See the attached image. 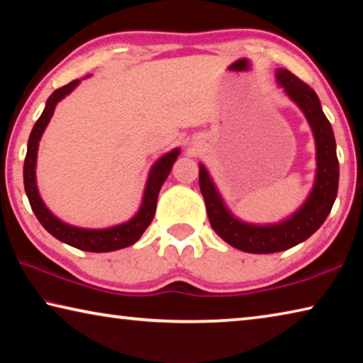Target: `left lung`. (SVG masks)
Returning <instances> with one entry per match:
<instances>
[{"mask_svg":"<svg viewBox=\"0 0 363 363\" xmlns=\"http://www.w3.org/2000/svg\"><path fill=\"white\" fill-rule=\"evenodd\" d=\"M277 83L286 96L303 110L315 139L317 173L314 187L296 213L279 224H248L237 219L227 210L216 186L200 163L199 184L205 199L206 213L214 232L233 248L255 255H267L285 251L304 242L314 233L331 211L337 194L340 163L336 157L335 134L330 121L322 112L320 101L309 84L301 82L291 72L277 69Z\"/></svg>","mask_w":363,"mask_h":363,"instance_id":"obj_1","label":"left lung"}]
</instances>
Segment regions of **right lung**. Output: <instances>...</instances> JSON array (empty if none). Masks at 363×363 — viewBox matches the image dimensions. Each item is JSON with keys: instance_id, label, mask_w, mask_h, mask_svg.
I'll list each match as a JSON object with an SVG mask.
<instances>
[{"instance_id": "1", "label": "right lung", "mask_w": 363, "mask_h": 363, "mask_svg": "<svg viewBox=\"0 0 363 363\" xmlns=\"http://www.w3.org/2000/svg\"><path fill=\"white\" fill-rule=\"evenodd\" d=\"M79 79H75L69 84L62 86L54 91V93L48 97L46 107L43 110L38 121L35 123L32 133H30L28 144H27V155L26 163H23V186H26V194L28 196L30 206L38 218L41 225L56 237L57 240L64 242L70 247H75L83 251H91V253H107V251H115L130 247V245L136 243L140 235L145 232L147 227L152 223L153 214L157 210V199L158 192L162 189L163 182L167 181L171 168H173L174 162L179 157L181 150L174 149L163 157H160L150 169L149 179L145 184L143 203H140L139 211L134 216L126 220V223L107 227V229H82V227L70 225L62 223L59 218L48 210L45 201L41 200L38 187H36V155H38V144L40 139L45 133L46 126L51 116L54 113L57 102L62 101L65 96H69L73 89L77 88Z\"/></svg>"}]
</instances>
